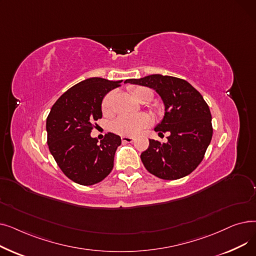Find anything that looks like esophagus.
Wrapping results in <instances>:
<instances>
[{
    "mask_svg": "<svg viewBox=\"0 0 256 256\" xmlns=\"http://www.w3.org/2000/svg\"><path fill=\"white\" fill-rule=\"evenodd\" d=\"M121 140H122V142H126V143H130V142H132L134 140V138H132V137H126V136H122L121 137Z\"/></svg>",
    "mask_w": 256,
    "mask_h": 256,
    "instance_id": "1",
    "label": "esophagus"
}]
</instances>
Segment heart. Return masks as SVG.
Returning <instances> with one entry per match:
<instances>
[{
	"mask_svg": "<svg viewBox=\"0 0 256 256\" xmlns=\"http://www.w3.org/2000/svg\"><path fill=\"white\" fill-rule=\"evenodd\" d=\"M132 96L139 102H148L152 98V92L146 87H134L130 89ZM111 100L112 94H108L102 104L104 114L111 113ZM152 122V118L147 114L138 115H122L118 117L112 124V128L119 135L122 136H136L142 128L148 126Z\"/></svg>",
	"mask_w": 256,
	"mask_h": 256,
	"instance_id": "1",
	"label": "heart"
}]
</instances>
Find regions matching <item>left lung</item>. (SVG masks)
Instances as JSON below:
<instances>
[{
	"mask_svg": "<svg viewBox=\"0 0 256 256\" xmlns=\"http://www.w3.org/2000/svg\"><path fill=\"white\" fill-rule=\"evenodd\" d=\"M124 83L154 89L164 104V116L154 130L168 132V141L150 139L141 154L142 163L162 180H178L190 174L202 160L212 136V115L202 96L186 80L163 74L128 78Z\"/></svg>",
	"mask_w": 256,
	"mask_h": 256,
	"instance_id": "obj_1",
	"label": "left lung"
}]
</instances>
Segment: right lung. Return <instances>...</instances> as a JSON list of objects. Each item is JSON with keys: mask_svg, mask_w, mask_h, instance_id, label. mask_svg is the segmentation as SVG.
<instances>
[{"mask_svg": "<svg viewBox=\"0 0 256 256\" xmlns=\"http://www.w3.org/2000/svg\"><path fill=\"white\" fill-rule=\"evenodd\" d=\"M122 80L89 78L67 90L52 106L46 118L48 145L65 176L76 184L91 186L109 176L121 138L108 132L100 142L91 137L94 122L102 116L106 94Z\"/></svg>", "mask_w": 256, "mask_h": 256, "instance_id": "1", "label": "right lung"}]
</instances>
